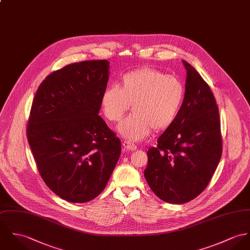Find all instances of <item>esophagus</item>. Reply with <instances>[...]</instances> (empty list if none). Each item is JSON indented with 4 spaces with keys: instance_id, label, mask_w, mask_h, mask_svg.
<instances>
[{
    "instance_id": "34e87169",
    "label": "esophagus",
    "mask_w": 250,
    "mask_h": 250,
    "mask_svg": "<svg viewBox=\"0 0 250 250\" xmlns=\"http://www.w3.org/2000/svg\"><path fill=\"white\" fill-rule=\"evenodd\" d=\"M122 145H123L124 149H126L127 151H136V145L130 141H123Z\"/></svg>"
}]
</instances>
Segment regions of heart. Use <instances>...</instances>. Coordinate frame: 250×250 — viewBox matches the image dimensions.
Masks as SVG:
<instances>
[{
  "label": "heart",
  "mask_w": 250,
  "mask_h": 250,
  "mask_svg": "<svg viewBox=\"0 0 250 250\" xmlns=\"http://www.w3.org/2000/svg\"><path fill=\"white\" fill-rule=\"evenodd\" d=\"M184 98V87L175 75L143 68L125 73L117 87L102 93L101 107L106 118L119 121L130 108L133 112L119 126L118 132L131 141L141 140L152 129H167L175 120Z\"/></svg>",
  "instance_id": "b5f03b06"
}]
</instances>
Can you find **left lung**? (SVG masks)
I'll return each mask as SVG.
<instances>
[{
  "label": "left lung",
  "mask_w": 250,
  "mask_h": 250,
  "mask_svg": "<svg viewBox=\"0 0 250 250\" xmlns=\"http://www.w3.org/2000/svg\"><path fill=\"white\" fill-rule=\"evenodd\" d=\"M185 94L173 123L148 152L144 177L152 191L169 204L198 197L211 181L223 152L221 120L214 94L186 61Z\"/></svg>",
  "instance_id": "1"
}]
</instances>
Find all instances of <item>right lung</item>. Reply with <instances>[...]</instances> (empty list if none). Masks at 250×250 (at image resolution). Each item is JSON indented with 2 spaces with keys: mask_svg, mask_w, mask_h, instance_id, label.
Returning a JSON list of instances; mask_svg holds the SVG:
<instances>
[{
  "mask_svg": "<svg viewBox=\"0 0 250 250\" xmlns=\"http://www.w3.org/2000/svg\"><path fill=\"white\" fill-rule=\"evenodd\" d=\"M109 80V61L72 63L51 72L32 101L26 136L47 187L82 204L106 187L121 143L98 115Z\"/></svg>",
  "mask_w": 250,
  "mask_h": 250,
  "instance_id": "obj_1",
  "label": "right lung"
}]
</instances>
